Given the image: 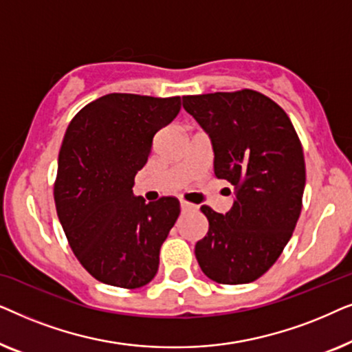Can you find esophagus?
<instances>
[{
	"instance_id": "obj_1",
	"label": "esophagus",
	"mask_w": 352,
	"mask_h": 352,
	"mask_svg": "<svg viewBox=\"0 0 352 352\" xmlns=\"http://www.w3.org/2000/svg\"><path fill=\"white\" fill-rule=\"evenodd\" d=\"M181 210L182 211H190V210H195V206L192 205V204H189V201L181 200Z\"/></svg>"
}]
</instances>
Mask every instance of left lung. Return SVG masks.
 <instances>
[{"label": "left lung", "mask_w": 352, "mask_h": 352, "mask_svg": "<svg viewBox=\"0 0 352 352\" xmlns=\"http://www.w3.org/2000/svg\"><path fill=\"white\" fill-rule=\"evenodd\" d=\"M208 133L214 175L235 187L226 214L201 206L208 232L195 245L204 274L223 285L256 280L292 239L306 184L300 138L280 105L258 91L182 96Z\"/></svg>", "instance_id": "left-lung-1"}]
</instances>
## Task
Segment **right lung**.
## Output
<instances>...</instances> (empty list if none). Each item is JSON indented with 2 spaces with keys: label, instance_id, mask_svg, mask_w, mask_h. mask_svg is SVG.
Wrapping results in <instances>:
<instances>
[{
  "label": "right lung",
  "instance_id": "1",
  "mask_svg": "<svg viewBox=\"0 0 352 352\" xmlns=\"http://www.w3.org/2000/svg\"><path fill=\"white\" fill-rule=\"evenodd\" d=\"M179 110V96L112 93L85 105L67 128L56 210L76 259L96 280L133 290L155 277L179 200L146 204L133 194L134 176L147 163L155 133Z\"/></svg>",
  "mask_w": 352,
  "mask_h": 352
}]
</instances>
